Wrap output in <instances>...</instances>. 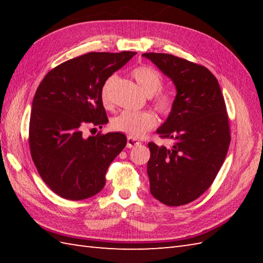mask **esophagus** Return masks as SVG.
<instances>
[{
    "label": "esophagus",
    "instance_id": "obj_1",
    "mask_svg": "<svg viewBox=\"0 0 263 263\" xmlns=\"http://www.w3.org/2000/svg\"><path fill=\"white\" fill-rule=\"evenodd\" d=\"M139 144H140V141L137 140V139H135V138H130V137L127 138V142H126V147H127V148L137 147V146H139Z\"/></svg>",
    "mask_w": 263,
    "mask_h": 263
}]
</instances>
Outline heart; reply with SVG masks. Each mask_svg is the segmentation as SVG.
Wrapping results in <instances>:
<instances>
[{
    "label": "heart",
    "instance_id": "1",
    "mask_svg": "<svg viewBox=\"0 0 263 263\" xmlns=\"http://www.w3.org/2000/svg\"><path fill=\"white\" fill-rule=\"evenodd\" d=\"M132 77L142 90L152 98L153 107L160 115L170 116L175 108V98L168 92H161L164 78L160 72L149 65H140L132 71ZM114 78L110 77L104 82L100 97L105 106L110 105V87ZM157 125V117L152 111L124 110L115 116L110 126L117 132H122L130 138H139L153 130Z\"/></svg>",
    "mask_w": 263,
    "mask_h": 263
}]
</instances>
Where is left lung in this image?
<instances>
[{
	"instance_id": "1",
	"label": "left lung",
	"mask_w": 263,
	"mask_h": 263,
	"mask_svg": "<svg viewBox=\"0 0 263 263\" xmlns=\"http://www.w3.org/2000/svg\"><path fill=\"white\" fill-rule=\"evenodd\" d=\"M176 87L175 108L157 133L172 148L149 142L150 192L171 206L192 202L210 187L231 143L226 104L216 77L203 65L164 53H144Z\"/></svg>"
}]
</instances>
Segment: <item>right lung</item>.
<instances>
[{
    "label": "right lung",
    "mask_w": 263,
    "mask_h": 263,
    "mask_svg": "<svg viewBox=\"0 0 263 263\" xmlns=\"http://www.w3.org/2000/svg\"><path fill=\"white\" fill-rule=\"evenodd\" d=\"M136 54L81 55L55 66L38 86L29 122L30 154L43 181L60 197L77 201L102 191L108 166L126 146L123 133L86 138L82 131L108 122L100 90Z\"/></svg>",
    "instance_id": "add662e5"
}]
</instances>
